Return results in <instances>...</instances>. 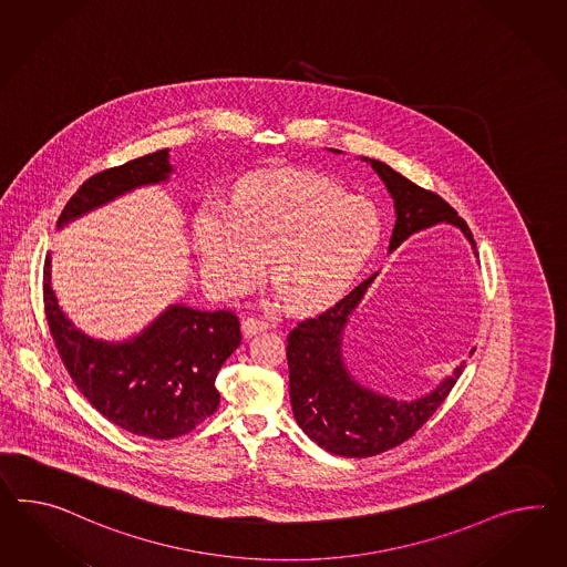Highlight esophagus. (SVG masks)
I'll list each match as a JSON object with an SVG mask.
<instances>
[{"label":"esophagus","instance_id":"obj_1","mask_svg":"<svg viewBox=\"0 0 567 567\" xmlns=\"http://www.w3.org/2000/svg\"><path fill=\"white\" fill-rule=\"evenodd\" d=\"M271 327H274V320L267 319V317H248V319L243 322V331H245L247 337L267 331V329H271Z\"/></svg>","mask_w":567,"mask_h":567}]
</instances>
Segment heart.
Returning <instances> with one entry per match:
<instances>
[{"mask_svg":"<svg viewBox=\"0 0 567 567\" xmlns=\"http://www.w3.org/2000/svg\"><path fill=\"white\" fill-rule=\"evenodd\" d=\"M378 240L372 205L310 175L247 178L228 214L204 209L195 221L199 261L214 288L245 290L267 261L286 305L302 310L339 298Z\"/></svg>","mask_w":567,"mask_h":567,"instance_id":"heart-1","label":"heart"}]
</instances>
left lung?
Returning <instances> with one entry per match:
<instances>
[{"mask_svg":"<svg viewBox=\"0 0 567 567\" xmlns=\"http://www.w3.org/2000/svg\"><path fill=\"white\" fill-rule=\"evenodd\" d=\"M362 161L370 162L394 202L396 221L389 250L405 243L411 234L442 221L461 228L475 250V240L465 219L440 195L421 189L384 162ZM377 276L363 279L358 288L320 315L298 322L288 334L286 355L290 365L293 417L320 449L346 458H365L403 444L444 403L465 368L463 363L456 365L451 377L444 378L434 391L415 401H394L353 380L343 362V333L349 317Z\"/></svg>","mask_w":567,"mask_h":567,"instance_id":"obj_1","label":"left lung"}]
</instances>
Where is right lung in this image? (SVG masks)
Listing matches in <instances>:
<instances>
[{"instance_id":"right-lung-1","label":"right lung","mask_w":567,"mask_h":567,"mask_svg":"<svg viewBox=\"0 0 567 567\" xmlns=\"http://www.w3.org/2000/svg\"><path fill=\"white\" fill-rule=\"evenodd\" d=\"M171 154L158 150L90 176L59 216L58 228L130 190L171 178ZM47 322L75 386L99 413L135 436H185L219 405L216 377L240 346L233 310L168 306L127 341L92 339L73 327L51 286V255L44 259Z\"/></svg>"}]
</instances>
